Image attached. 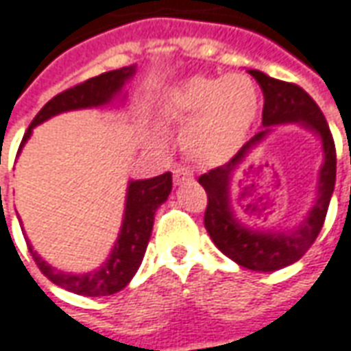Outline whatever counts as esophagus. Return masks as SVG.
Wrapping results in <instances>:
<instances>
[{"mask_svg": "<svg viewBox=\"0 0 351 351\" xmlns=\"http://www.w3.org/2000/svg\"><path fill=\"white\" fill-rule=\"evenodd\" d=\"M173 175H175V184L180 186L184 184V182H190L192 178H194V173L188 169V167H176L175 171H173Z\"/></svg>", "mask_w": 351, "mask_h": 351, "instance_id": "obj_1", "label": "esophagus"}]
</instances>
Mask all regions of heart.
Wrapping results in <instances>:
<instances>
[{
    "label": "heart",
    "mask_w": 351,
    "mask_h": 351,
    "mask_svg": "<svg viewBox=\"0 0 351 351\" xmlns=\"http://www.w3.org/2000/svg\"><path fill=\"white\" fill-rule=\"evenodd\" d=\"M261 109V92L252 76L195 75L169 88L161 117L186 125L182 147L202 165H221L245 144Z\"/></svg>",
    "instance_id": "b5f03b06"
}]
</instances>
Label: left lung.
<instances>
[{"mask_svg":"<svg viewBox=\"0 0 351 351\" xmlns=\"http://www.w3.org/2000/svg\"><path fill=\"white\" fill-rule=\"evenodd\" d=\"M250 75L256 78L263 90L265 130L257 132L226 165L211 169L209 173L199 176L197 182L204 186L207 194L204 225L213 244L238 265L252 269V271L271 273V271H278L282 267L295 263L311 247L321 232L330 197L335 192L336 149L325 115L321 113L319 106L306 90L290 82L271 78L256 69H250ZM280 124H300L322 140L324 165L319 169L314 206L300 221V225L294 229L275 231L274 229H256L244 226L235 217L230 204L232 176L235 169L243 162L245 157L257 145L265 141L266 136L272 132V126Z\"/></svg>","mask_w":351,"mask_h":351,"instance_id":"left-lung-1","label":"left lung"}]
</instances>
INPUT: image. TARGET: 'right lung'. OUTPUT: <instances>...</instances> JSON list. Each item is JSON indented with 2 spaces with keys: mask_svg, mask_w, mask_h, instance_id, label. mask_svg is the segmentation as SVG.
<instances>
[{
  "mask_svg": "<svg viewBox=\"0 0 351 351\" xmlns=\"http://www.w3.org/2000/svg\"><path fill=\"white\" fill-rule=\"evenodd\" d=\"M134 75L136 65L123 66V69L94 76L82 84L57 94L53 99H49L40 109V113L30 123L25 138L21 142V149L28 142V138L32 136L34 126L42 125L47 119L59 115V113L109 106L113 99L123 94L125 84ZM171 190H173V175L171 173H163V175L154 176V178H145V180H128L125 215H123V225H121V230L117 236L115 245H113V250H111V254L106 261L94 271H90V273H66V271L56 269L38 256L32 244L28 242V250L34 257L36 265L40 267V271L53 285L61 286L69 292L92 295V298L117 294L119 290H123L132 280V276L136 275L138 267L142 263L149 236L154 230L157 207L165 204Z\"/></svg>",
  "mask_w": 351,
  "mask_h": 351,
  "instance_id": "right-lung-1",
  "label": "right lung"
}]
</instances>
